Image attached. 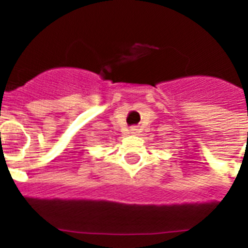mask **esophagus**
Masks as SVG:
<instances>
[{
    "label": "esophagus",
    "instance_id": "34e87169",
    "mask_svg": "<svg viewBox=\"0 0 248 248\" xmlns=\"http://www.w3.org/2000/svg\"><path fill=\"white\" fill-rule=\"evenodd\" d=\"M131 130H133V131H134V130H137V129H131Z\"/></svg>",
    "mask_w": 248,
    "mask_h": 248
}]
</instances>
